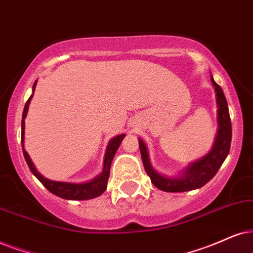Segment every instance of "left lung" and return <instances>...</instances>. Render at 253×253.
Here are the masks:
<instances>
[{
	"label": "left lung",
	"mask_w": 253,
	"mask_h": 253,
	"mask_svg": "<svg viewBox=\"0 0 253 253\" xmlns=\"http://www.w3.org/2000/svg\"><path fill=\"white\" fill-rule=\"evenodd\" d=\"M211 82L215 86L217 105H218V132L212 149L204 158L191 164L177 175L162 174L153 168L145 142L141 139L139 140L140 153H141L145 170L152 180V183L160 190L168 191V193H182V191H189L203 187L215 176L229 154L232 129L228 103L220 86L216 84L213 78H211Z\"/></svg>",
	"instance_id": "obj_1"
}]
</instances>
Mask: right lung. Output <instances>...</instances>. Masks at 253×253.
Wrapping results in <instances>:
<instances>
[{
    "label": "right lung",
    "mask_w": 253,
    "mask_h": 253,
    "mask_svg": "<svg viewBox=\"0 0 253 253\" xmlns=\"http://www.w3.org/2000/svg\"><path fill=\"white\" fill-rule=\"evenodd\" d=\"M36 83L33 86V91H35L36 87ZM34 93L31 94V97L28 99L27 104L24 106L23 116H22V136H21V142H22V148H23V155L25 158V161L30 168V170L33 174L36 176L38 180L42 182V184L46 188L50 193L55 194L56 196H59L65 200H73V201H81V200H91V198L100 196L101 194L106 190L107 187V181L110 177V169L112 160H113L114 155L118 147L120 146L121 141L125 137V134L118 135L111 140L108 143L106 153H105V159H104V167L103 171L98 175L97 177L92 178V180L82 182V183H72V182H62V181H52L49 178L44 177L40 171L37 170L35 167L34 162L31 161L30 156L27 153V150L24 149V119L27 117L28 110H29V104H30L31 98H33Z\"/></svg>",
    "instance_id": "obj_1"
}]
</instances>
